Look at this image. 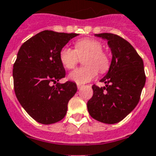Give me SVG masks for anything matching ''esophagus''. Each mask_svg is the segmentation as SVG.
I'll list each match as a JSON object with an SVG mask.
<instances>
[{
  "label": "esophagus",
  "instance_id": "34e87169",
  "mask_svg": "<svg viewBox=\"0 0 156 156\" xmlns=\"http://www.w3.org/2000/svg\"><path fill=\"white\" fill-rule=\"evenodd\" d=\"M83 85H80V84H77V88H78V89H80V88L82 87Z\"/></svg>",
  "mask_w": 156,
  "mask_h": 156
}]
</instances>
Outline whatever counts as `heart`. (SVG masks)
<instances>
[{"instance_id":"b5f03b06","label":"heart","mask_w":156,"mask_h":156,"mask_svg":"<svg viewBox=\"0 0 156 156\" xmlns=\"http://www.w3.org/2000/svg\"><path fill=\"white\" fill-rule=\"evenodd\" d=\"M83 62L85 66H80L69 74V79L77 83L85 84L90 81L97 76L98 70L105 73L109 70L110 58L103 51V45L93 38H83L75 43V50L68 47H63L59 51V60L66 69H73L79 62V57L84 56Z\"/></svg>"}]
</instances>
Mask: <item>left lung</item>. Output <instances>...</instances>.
Instances as JSON below:
<instances>
[{
	"label": "left lung",
	"mask_w": 156,
	"mask_h": 156,
	"mask_svg": "<svg viewBox=\"0 0 156 156\" xmlns=\"http://www.w3.org/2000/svg\"><path fill=\"white\" fill-rule=\"evenodd\" d=\"M95 36L108 41L112 51L109 70L101 82L94 85L93 96L87 103L90 115L104 123L122 121L135 108L146 83L143 61L135 48L118 35L108 33Z\"/></svg>",
	"instance_id": "left-lung-1"
}]
</instances>
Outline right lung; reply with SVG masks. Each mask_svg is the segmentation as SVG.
<instances>
[{
  "label": "right lung",
  "mask_w": 156,
  "mask_h": 156,
  "mask_svg": "<svg viewBox=\"0 0 156 156\" xmlns=\"http://www.w3.org/2000/svg\"><path fill=\"white\" fill-rule=\"evenodd\" d=\"M77 34L44 30L24 42L13 66L14 90L21 106L35 121L51 124L61 121L69 100L76 93V84L66 81L59 51ZM57 83L56 86L51 83Z\"/></svg>",
  "instance_id": "1"
}]
</instances>
